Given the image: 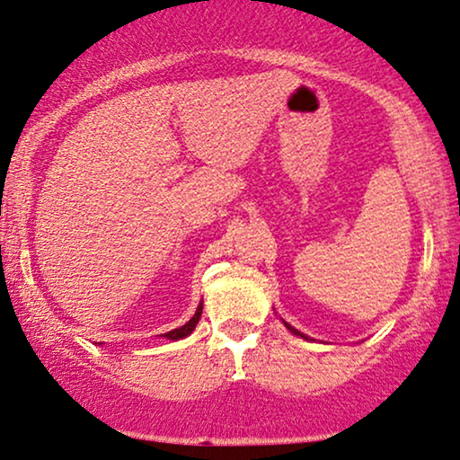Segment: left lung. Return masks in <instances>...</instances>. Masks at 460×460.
<instances>
[{
	"mask_svg": "<svg viewBox=\"0 0 460 460\" xmlns=\"http://www.w3.org/2000/svg\"><path fill=\"white\" fill-rule=\"evenodd\" d=\"M281 322H284V320H281ZM284 326H286L288 330H290V332H292L294 336H301V339H305V341H309V336H307V334L298 332V330H296V328H294V326H290V323H288V322H284Z\"/></svg>",
	"mask_w": 460,
	"mask_h": 460,
	"instance_id": "1",
	"label": "left lung"
}]
</instances>
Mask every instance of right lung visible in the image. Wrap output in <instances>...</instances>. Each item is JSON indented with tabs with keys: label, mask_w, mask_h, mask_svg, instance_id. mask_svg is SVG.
<instances>
[{
	"label": "right lung",
	"mask_w": 460,
	"mask_h": 460,
	"mask_svg": "<svg viewBox=\"0 0 460 460\" xmlns=\"http://www.w3.org/2000/svg\"><path fill=\"white\" fill-rule=\"evenodd\" d=\"M201 309H204V301H201L199 305H198V309H195V314H193V317L191 320H189L185 326H181V328H174V330H170V332H166V334H162L164 339H168V341H181V339H185V336H189L195 330V326H198V322H199V317H201ZM102 345V342H101Z\"/></svg>",
	"instance_id": "right-lung-1"
}]
</instances>
